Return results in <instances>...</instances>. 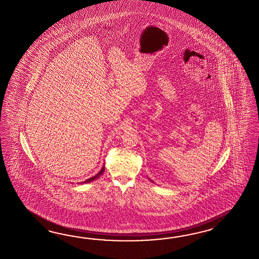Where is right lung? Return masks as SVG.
<instances>
[{
    "instance_id": "1",
    "label": "right lung",
    "mask_w": 259,
    "mask_h": 259,
    "mask_svg": "<svg viewBox=\"0 0 259 259\" xmlns=\"http://www.w3.org/2000/svg\"><path fill=\"white\" fill-rule=\"evenodd\" d=\"M104 171H105V166H103V167L101 168V170H100V172H98L96 176H94V177H92L91 179H88L87 180H85V181H83V182H80V183L82 184V183H89V182H92V181H94V180H96V179H99V178H100V176H101V175L104 172Z\"/></svg>"
}]
</instances>
